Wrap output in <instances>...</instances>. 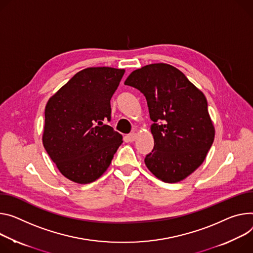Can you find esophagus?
Listing matches in <instances>:
<instances>
[{
	"label": "esophagus",
	"instance_id": "obj_1",
	"mask_svg": "<svg viewBox=\"0 0 253 253\" xmlns=\"http://www.w3.org/2000/svg\"><path fill=\"white\" fill-rule=\"evenodd\" d=\"M126 138H127V140L129 142H133L135 140V138H136V134L135 133H130V134H128L126 136Z\"/></svg>",
	"mask_w": 253,
	"mask_h": 253
}]
</instances>
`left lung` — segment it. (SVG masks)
Returning a JSON list of instances; mask_svg holds the SVG:
<instances>
[{
	"label": "left lung",
	"mask_w": 253,
	"mask_h": 253,
	"mask_svg": "<svg viewBox=\"0 0 253 253\" xmlns=\"http://www.w3.org/2000/svg\"><path fill=\"white\" fill-rule=\"evenodd\" d=\"M125 84L145 96L153 121L154 147L144 159L147 169L169 183L189 176L203 164L215 137L205 95L167 63L132 72Z\"/></svg>",
	"instance_id": "obj_1"
}]
</instances>
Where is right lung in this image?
I'll return each mask as SVG.
<instances>
[{"mask_svg":"<svg viewBox=\"0 0 253 253\" xmlns=\"http://www.w3.org/2000/svg\"><path fill=\"white\" fill-rule=\"evenodd\" d=\"M124 70L88 67L76 74L45 107L42 142L59 171L78 183L98 179L122 144V135L104 124Z\"/></svg>","mask_w":253,"mask_h":253,"instance_id":"add662e5","label":"right lung"}]
</instances>
